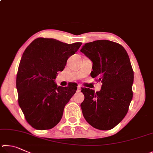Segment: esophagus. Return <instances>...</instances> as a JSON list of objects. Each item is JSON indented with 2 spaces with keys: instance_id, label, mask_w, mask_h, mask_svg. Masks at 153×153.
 Listing matches in <instances>:
<instances>
[{
  "instance_id": "34e87169",
  "label": "esophagus",
  "mask_w": 153,
  "mask_h": 153,
  "mask_svg": "<svg viewBox=\"0 0 153 153\" xmlns=\"http://www.w3.org/2000/svg\"><path fill=\"white\" fill-rule=\"evenodd\" d=\"M77 89H78V90L79 91H80L81 90V86L80 85H78V86H77Z\"/></svg>"
}]
</instances>
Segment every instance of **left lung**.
Returning <instances> with one entry per match:
<instances>
[{
	"label": "left lung",
	"mask_w": 153,
	"mask_h": 153,
	"mask_svg": "<svg viewBox=\"0 0 153 153\" xmlns=\"http://www.w3.org/2000/svg\"><path fill=\"white\" fill-rule=\"evenodd\" d=\"M81 52L92 61L91 76L102 83L96 93L82 89V114L93 128L111 130L124 119L132 100L134 72L129 56L122 45L104 39L87 43Z\"/></svg>",
	"instance_id": "left-lung-1"
}]
</instances>
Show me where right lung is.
<instances>
[{
    "label": "right lung",
    "instance_id": "add662e5",
    "mask_svg": "<svg viewBox=\"0 0 153 153\" xmlns=\"http://www.w3.org/2000/svg\"><path fill=\"white\" fill-rule=\"evenodd\" d=\"M81 44L39 37L23 52L16 79L18 102L27 122L35 129H51L60 121L77 85L58 87L55 79Z\"/></svg>",
    "mask_w": 153,
    "mask_h": 153
}]
</instances>
